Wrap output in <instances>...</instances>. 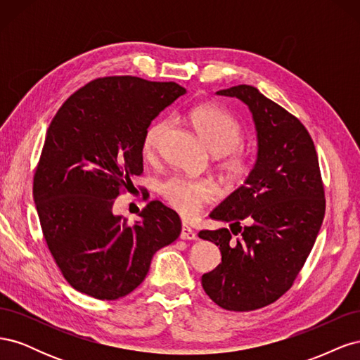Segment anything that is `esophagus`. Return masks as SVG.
Here are the masks:
<instances>
[{
	"label": "esophagus",
	"instance_id": "esophagus-1",
	"mask_svg": "<svg viewBox=\"0 0 360 360\" xmlns=\"http://www.w3.org/2000/svg\"><path fill=\"white\" fill-rule=\"evenodd\" d=\"M180 238H183V240H195V238H197V233H195L189 225L183 224L181 231H180Z\"/></svg>",
	"mask_w": 360,
	"mask_h": 360
}]
</instances>
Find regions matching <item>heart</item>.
I'll use <instances>...</instances> for the list:
<instances>
[{
    "label": "heart",
    "mask_w": 360,
    "mask_h": 360,
    "mask_svg": "<svg viewBox=\"0 0 360 360\" xmlns=\"http://www.w3.org/2000/svg\"><path fill=\"white\" fill-rule=\"evenodd\" d=\"M189 122L197 130L202 143L217 158V169L231 186H242L252 176L257 159L252 151L240 144L245 139V129L228 111L214 105H200L189 111ZM169 127V120L159 118L151 123L143 141L146 155H151ZM162 198L183 217H192L202 207L216 198L217 189L209 180H195L174 176L163 181Z\"/></svg>",
    "instance_id": "obj_1"
}]
</instances>
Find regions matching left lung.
I'll return each instance as SVG.
<instances>
[{
    "instance_id": "8db88e82",
    "label": "left lung",
    "mask_w": 360,
    "mask_h": 360,
    "mask_svg": "<svg viewBox=\"0 0 360 360\" xmlns=\"http://www.w3.org/2000/svg\"><path fill=\"white\" fill-rule=\"evenodd\" d=\"M217 94L249 106L258 158L252 176L210 213L212 219L231 224V231L200 233L222 254L201 284L221 308L254 311L276 302L296 281L323 224L324 186L314 141L297 117L250 85Z\"/></svg>"
}]
</instances>
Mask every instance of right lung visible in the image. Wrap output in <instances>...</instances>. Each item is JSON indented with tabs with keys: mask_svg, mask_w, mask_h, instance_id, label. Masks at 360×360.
Returning a JSON list of instances; mask_svg holds the SVG:
<instances>
[{
	"mask_svg": "<svg viewBox=\"0 0 360 360\" xmlns=\"http://www.w3.org/2000/svg\"><path fill=\"white\" fill-rule=\"evenodd\" d=\"M184 93L176 82L106 76L75 91L52 118L32 197L53 261L86 296H127L146 279L156 250L180 236L179 214L159 201H150L135 225L112 205L144 171L151 120Z\"/></svg>",
	"mask_w": 360,
	"mask_h": 360,
	"instance_id": "add662e5",
	"label": "right lung"
}]
</instances>
